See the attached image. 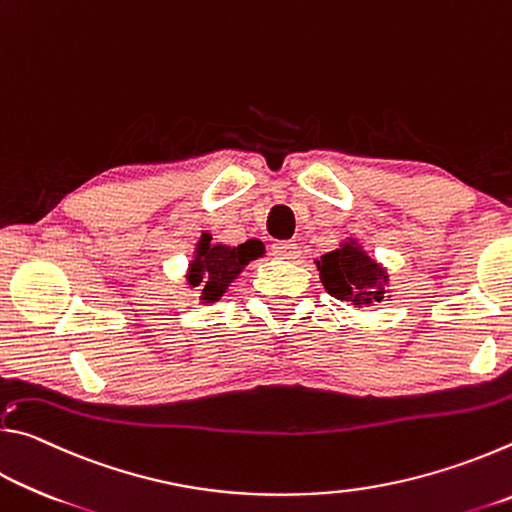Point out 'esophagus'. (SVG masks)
<instances>
[{
    "label": "esophagus",
    "instance_id": "1",
    "mask_svg": "<svg viewBox=\"0 0 512 512\" xmlns=\"http://www.w3.org/2000/svg\"><path fill=\"white\" fill-rule=\"evenodd\" d=\"M271 253L277 259H287V262H293V259L300 257V248L296 244H291V241H275L271 246Z\"/></svg>",
    "mask_w": 512,
    "mask_h": 512
}]
</instances>
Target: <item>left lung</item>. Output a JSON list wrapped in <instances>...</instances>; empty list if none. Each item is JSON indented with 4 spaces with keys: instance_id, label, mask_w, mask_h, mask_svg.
Masks as SVG:
<instances>
[{
    "instance_id": "8db88e82",
    "label": "left lung",
    "mask_w": 512,
    "mask_h": 512,
    "mask_svg": "<svg viewBox=\"0 0 512 512\" xmlns=\"http://www.w3.org/2000/svg\"><path fill=\"white\" fill-rule=\"evenodd\" d=\"M316 266L320 282L336 300L354 307H372L388 298V273L354 239L325 253Z\"/></svg>"
}]
</instances>
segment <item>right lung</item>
<instances>
[{
    "mask_svg": "<svg viewBox=\"0 0 512 512\" xmlns=\"http://www.w3.org/2000/svg\"><path fill=\"white\" fill-rule=\"evenodd\" d=\"M264 255L262 241L250 239L246 244H239L237 248L212 244V235L203 232L201 241L196 244V255L189 264L187 282L189 287H201V300L203 302H216L237 275L244 271L248 262Z\"/></svg>",
    "mask_w": 512,
    "mask_h": 512,
    "instance_id": "1",
    "label": "right lung"
}]
</instances>
